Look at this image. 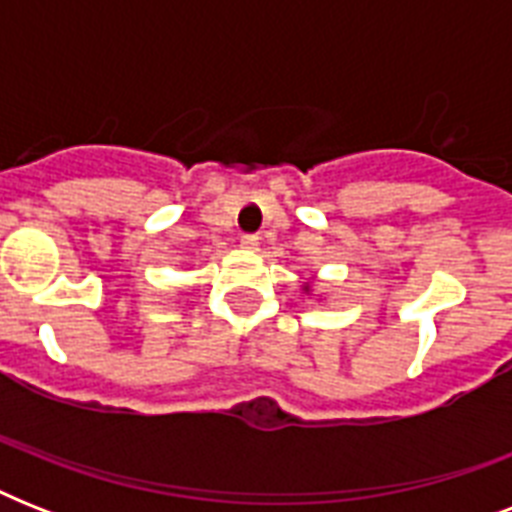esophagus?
Returning a JSON list of instances; mask_svg holds the SVG:
<instances>
[{
    "label": "esophagus",
    "mask_w": 512,
    "mask_h": 512,
    "mask_svg": "<svg viewBox=\"0 0 512 512\" xmlns=\"http://www.w3.org/2000/svg\"><path fill=\"white\" fill-rule=\"evenodd\" d=\"M257 244H260V239H257L255 233H244V236H241V247L249 249V252H255Z\"/></svg>",
    "instance_id": "obj_1"
}]
</instances>
